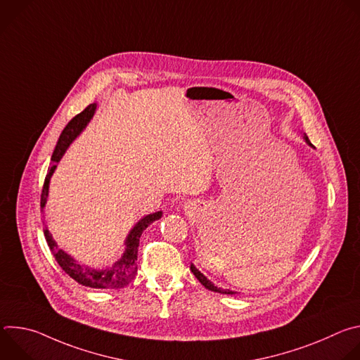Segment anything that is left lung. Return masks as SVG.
Wrapping results in <instances>:
<instances>
[{
  "label": "left lung",
  "mask_w": 360,
  "mask_h": 360,
  "mask_svg": "<svg viewBox=\"0 0 360 360\" xmlns=\"http://www.w3.org/2000/svg\"><path fill=\"white\" fill-rule=\"evenodd\" d=\"M303 139H304V142L309 145L311 148H314V145L311 143V141H309V138H307V135L306 134H303ZM191 271H192V274L196 276V279L207 288V289H210V290H212V292H218V293H224V295H235L236 292L235 290H229V289H222V288H218L214 282H211L207 276H205L203 274H200V271H198L196 268H195V265L193 264H191Z\"/></svg>",
  "instance_id": "1"
}]
</instances>
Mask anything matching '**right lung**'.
Listing matches in <instances>:
<instances>
[{"mask_svg": "<svg viewBox=\"0 0 360 360\" xmlns=\"http://www.w3.org/2000/svg\"><path fill=\"white\" fill-rule=\"evenodd\" d=\"M95 111H96V104H91L81 114H78L75 118H72L68 122V125L64 128V131L60 135V139H58L57 146L53 153V158L51 160H53L54 162H60V160L64 157V153L68 149V146L86 128V125L92 120ZM56 169H57V165H53L48 169V174L45 176V182H44V188H42V193H41L42 214H44V208H45L46 199H48L49 181H51V176L54 175ZM161 218H162V211H158V212L149 214V215L143 217L142 219H139L132 226L128 236L125 238V242H124L125 248H124L121 258L117 262H114L112 265L105 266V268H91V266L82 265L78 261H75L70 253H67L65 250H63L58 246V243L54 240L53 235L49 233L46 225L44 228V236L46 239V243H48L51 252H53V255H54L56 261L58 262V265L63 268V271H65V274H68L79 285L88 286V288H95V289H120V288H124L125 285H128L136 275L138 246H139V238H141L142 232L150 224H153Z\"/></svg>", "mask_w": 360, "mask_h": 360, "instance_id": "right-lung-1", "label": "right lung"}]
</instances>
